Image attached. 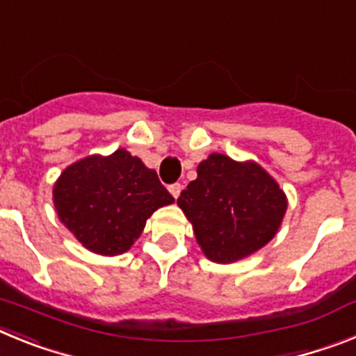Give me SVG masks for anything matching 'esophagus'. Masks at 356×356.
<instances>
[{
  "mask_svg": "<svg viewBox=\"0 0 356 356\" xmlns=\"http://www.w3.org/2000/svg\"><path fill=\"white\" fill-rule=\"evenodd\" d=\"M169 193L172 194V197H178L181 193V184H172L169 185Z\"/></svg>",
  "mask_w": 356,
  "mask_h": 356,
  "instance_id": "1",
  "label": "esophagus"
}]
</instances>
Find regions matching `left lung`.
<instances>
[{"label":"left lung","instance_id":"8db88e82","mask_svg":"<svg viewBox=\"0 0 356 356\" xmlns=\"http://www.w3.org/2000/svg\"><path fill=\"white\" fill-rule=\"evenodd\" d=\"M178 207L193 222L196 241L210 260L235 262L275 237L284 219V191L259 163L212 153L197 178L181 191Z\"/></svg>","mask_w":356,"mask_h":356}]
</instances>
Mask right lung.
Wrapping results in <instances>:
<instances>
[{
    "mask_svg": "<svg viewBox=\"0 0 356 356\" xmlns=\"http://www.w3.org/2000/svg\"><path fill=\"white\" fill-rule=\"evenodd\" d=\"M53 200L60 221L87 250L121 254L143 234L147 217L175 197L143 160L118 149L69 165Z\"/></svg>",
    "mask_w": 356,
    "mask_h": 356,
    "instance_id": "right-lung-1",
    "label": "right lung"
}]
</instances>
